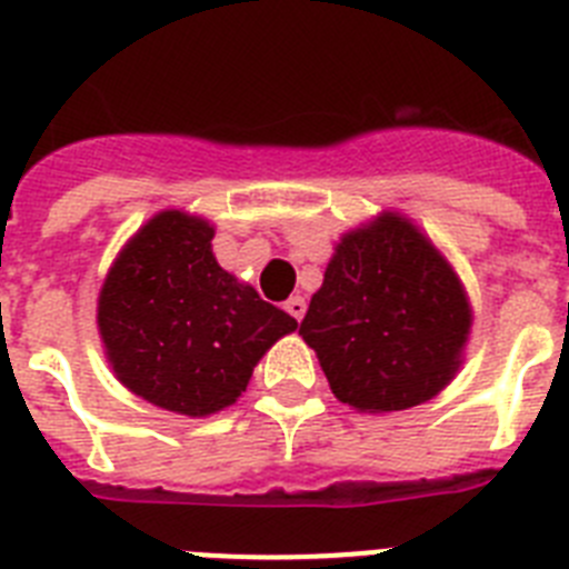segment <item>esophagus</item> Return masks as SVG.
<instances>
[{
	"label": "esophagus",
	"instance_id": "34e87169",
	"mask_svg": "<svg viewBox=\"0 0 569 569\" xmlns=\"http://www.w3.org/2000/svg\"><path fill=\"white\" fill-rule=\"evenodd\" d=\"M283 309L291 315V318L300 320L306 315V298H300V295H291V298L286 300Z\"/></svg>",
	"mask_w": 569,
	"mask_h": 569
}]
</instances>
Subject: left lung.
Returning <instances> with one entry per match:
<instances>
[{"instance_id": "1", "label": "left lung", "mask_w": 569, "mask_h": 569, "mask_svg": "<svg viewBox=\"0 0 569 569\" xmlns=\"http://www.w3.org/2000/svg\"><path fill=\"white\" fill-rule=\"evenodd\" d=\"M469 320L447 260L403 217L383 214L340 240L300 335L338 401L398 412L447 387Z\"/></svg>"}]
</instances>
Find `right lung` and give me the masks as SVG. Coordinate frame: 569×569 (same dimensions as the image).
I'll return each mask as SVG.
<instances>
[{"instance_id":"right-lung-1","label":"right lung","mask_w":569,"mask_h":569,"mask_svg":"<svg viewBox=\"0 0 569 569\" xmlns=\"http://www.w3.org/2000/svg\"><path fill=\"white\" fill-rule=\"evenodd\" d=\"M211 237L206 220L157 214L120 251L97 306L117 378L148 403L191 418L234 403L266 349L298 329L220 269Z\"/></svg>"}]
</instances>
